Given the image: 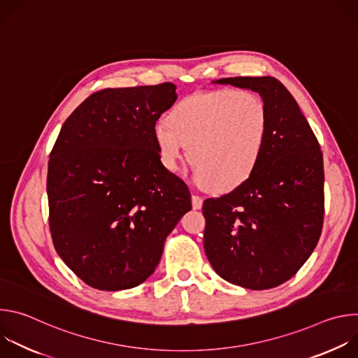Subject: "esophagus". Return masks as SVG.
I'll return each instance as SVG.
<instances>
[{
    "label": "esophagus",
    "mask_w": 358,
    "mask_h": 358,
    "mask_svg": "<svg viewBox=\"0 0 358 358\" xmlns=\"http://www.w3.org/2000/svg\"><path fill=\"white\" fill-rule=\"evenodd\" d=\"M191 202H192V208L194 210H201V207H202V198L199 195H192L191 196Z\"/></svg>",
    "instance_id": "obj_1"
}]
</instances>
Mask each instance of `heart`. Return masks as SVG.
<instances>
[{
    "label": "heart",
    "mask_w": 358,
    "mask_h": 358,
    "mask_svg": "<svg viewBox=\"0 0 358 358\" xmlns=\"http://www.w3.org/2000/svg\"><path fill=\"white\" fill-rule=\"evenodd\" d=\"M268 136L262 97L234 89L192 93L152 127L162 166L176 171L188 147L194 177L214 192L232 191L257 171Z\"/></svg>",
    "instance_id": "heart-1"
}]
</instances>
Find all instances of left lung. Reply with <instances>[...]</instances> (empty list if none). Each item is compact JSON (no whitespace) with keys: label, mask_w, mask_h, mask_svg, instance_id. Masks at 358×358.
Here are the masks:
<instances>
[{"label":"left lung","mask_w":358,"mask_h":358,"mask_svg":"<svg viewBox=\"0 0 358 358\" xmlns=\"http://www.w3.org/2000/svg\"><path fill=\"white\" fill-rule=\"evenodd\" d=\"M259 93L269 112L264 157L242 185L203 201V249L227 282L250 290L289 280L315 250L324 215L319 141L290 92L272 76L214 80Z\"/></svg>","instance_id":"left-lung-1"}]
</instances>
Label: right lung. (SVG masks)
I'll return each mask as SVG.
<instances>
[{
	"instance_id": "add662e5",
	"label": "right lung",
	"mask_w": 358,
	"mask_h": 358,
	"mask_svg": "<svg viewBox=\"0 0 358 358\" xmlns=\"http://www.w3.org/2000/svg\"><path fill=\"white\" fill-rule=\"evenodd\" d=\"M177 86L103 89L64 123L48 163L54 246L66 266L99 290L143 283L164 242L191 210L187 184L166 170L152 127Z\"/></svg>"
}]
</instances>
